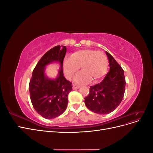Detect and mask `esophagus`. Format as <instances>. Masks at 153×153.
Masks as SVG:
<instances>
[{
  "mask_svg": "<svg viewBox=\"0 0 153 153\" xmlns=\"http://www.w3.org/2000/svg\"><path fill=\"white\" fill-rule=\"evenodd\" d=\"M79 88H80V86L76 85H75V84H74V85H73V90L78 89H79Z\"/></svg>",
  "mask_w": 153,
  "mask_h": 153,
  "instance_id": "1",
  "label": "esophagus"
}]
</instances>
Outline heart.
<instances>
[{
  "instance_id": "b5f03b06",
  "label": "heart",
  "mask_w": 153,
  "mask_h": 153,
  "mask_svg": "<svg viewBox=\"0 0 153 153\" xmlns=\"http://www.w3.org/2000/svg\"><path fill=\"white\" fill-rule=\"evenodd\" d=\"M108 64V58L104 52L91 49L76 51L63 61L64 74L69 80L73 79L81 67L82 71L75 78L78 84L99 80L106 74Z\"/></svg>"
}]
</instances>
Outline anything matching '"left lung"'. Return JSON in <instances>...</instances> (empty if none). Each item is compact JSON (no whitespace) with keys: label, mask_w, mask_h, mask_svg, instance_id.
Segmentation results:
<instances>
[{"label":"left lung","mask_w":153,"mask_h":153,"mask_svg":"<svg viewBox=\"0 0 153 153\" xmlns=\"http://www.w3.org/2000/svg\"><path fill=\"white\" fill-rule=\"evenodd\" d=\"M110 70L100 84L90 87L85 104L92 112L107 114L116 108L123 99L126 80L124 70L108 52Z\"/></svg>","instance_id":"left-lung-1"}]
</instances>
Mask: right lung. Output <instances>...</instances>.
<instances>
[{
  "label": "right lung",
  "instance_id": "obj_1",
  "mask_svg": "<svg viewBox=\"0 0 153 153\" xmlns=\"http://www.w3.org/2000/svg\"><path fill=\"white\" fill-rule=\"evenodd\" d=\"M65 46H56L48 50L36 64L29 82L30 98L33 107L45 119H53L61 115L68 106V96L72 91V83L67 80L62 70L66 55ZM55 61L61 65L59 75L50 79L44 75L45 66Z\"/></svg>",
  "mask_w": 153,
  "mask_h": 153
}]
</instances>
